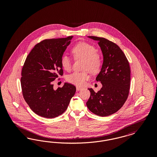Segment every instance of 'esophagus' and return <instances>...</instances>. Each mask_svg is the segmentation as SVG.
<instances>
[{
    "mask_svg": "<svg viewBox=\"0 0 157 157\" xmlns=\"http://www.w3.org/2000/svg\"><path fill=\"white\" fill-rule=\"evenodd\" d=\"M76 90H82V87H80V86H76Z\"/></svg>",
    "mask_w": 157,
    "mask_h": 157,
    "instance_id": "34e87169",
    "label": "esophagus"
}]
</instances>
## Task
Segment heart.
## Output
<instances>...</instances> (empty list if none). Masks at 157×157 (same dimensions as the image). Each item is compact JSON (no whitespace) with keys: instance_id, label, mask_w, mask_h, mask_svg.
<instances>
[{"instance_id":"b5f03b06","label":"heart","mask_w":157,"mask_h":157,"mask_svg":"<svg viewBox=\"0 0 157 157\" xmlns=\"http://www.w3.org/2000/svg\"><path fill=\"white\" fill-rule=\"evenodd\" d=\"M96 48L85 42L77 43L72 49V53L76 59H83V72H74L67 76V81L77 86H83L90 79L89 71L92 73L98 72L102 64V58L100 53L96 51ZM62 67L69 71L72 67V61L67 55H63L60 59Z\"/></svg>"}]
</instances>
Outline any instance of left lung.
I'll return each instance as SVG.
<instances>
[{"label": "left lung", "mask_w": 157, "mask_h": 157, "mask_svg": "<svg viewBox=\"0 0 157 157\" xmlns=\"http://www.w3.org/2000/svg\"><path fill=\"white\" fill-rule=\"evenodd\" d=\"M88 37L98 42L104 61L96 78L102 87L98 92L88 89L90 96L86 105L94 114L106 117L117 112L127 101L131 81L129 64L125 55L116 44L104 37Z\"/></svg>", "instance_id": "obj_1"}]
</instances>
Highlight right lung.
<instances>
[{"instance_id":"add662e5","label":"right lung","mask_w":157,"mask_h":157,"mask_svg":"<svg viewBox=\"0 0 157 157\" xmlns=\"http://www.w3.org/2000/svg\"><path fill=\"white\" fill-rule=\"evenodd\" d=\"M72 37L45 39L34 46L25 60L21 78L23 97L40 117L53 118L62 115L75 94L76 87L71 83H65L56 90L53 85L63 75L60 59Z\"/></svg>"}]
</instances>
